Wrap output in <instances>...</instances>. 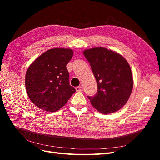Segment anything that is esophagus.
Instances as JSON below:
<instances>
[{
  "label": "esophagus",
  "instance_id": "1",
  "mask_svg": "<svg viewBox=\"0 0 160 160\" xmlns=\"http://www.w3.org/2000/svg\"><path fill=\"white\" fill-rule=\"evenodd\" d=\"M75 89H76V91H83V87H81V86H79V87H77V88H75Z\"/></svg>",
  "mask_w": 160,
  "mask_h": 160
}]
</instances>
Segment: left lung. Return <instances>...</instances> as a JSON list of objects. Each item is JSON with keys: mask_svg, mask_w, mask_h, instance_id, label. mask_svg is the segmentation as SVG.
Wrapping results in <instances>:
<instances>
[{"mask_svg": "<svg viewBox=\"0 0 160 160\" xmlns=\"http://www.w3.org/2000/svg\"><path fill=\"white\" fill-rule=\"evenodd\" d=\"M83 54L98 83L97 93L88 96L91 105L103 114L114 113L123 108L133 85L128 61L119 53L103 47L85 50Z\"/></svg>", "mask_w": 160, "mask_h": 160, "instance_id": "obj_1", "label": "left lung"}]
</instances>
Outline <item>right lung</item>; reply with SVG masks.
I'll use <instances>...</instances> for the list:
<instances>
[{
  "label": "right lung",
  "instance_id": "add662e5",
  "mask_svg": "<svg viewBox=\"0 0 160 160\" xmlns=\"http://www.w3.org/2000/svg\"><path fill=\"white\" fill-rule=\"evenodd\" d=\"M72 54L73 51L69 49H51L42 53L28 68L27 93L38 108L56 111L76 91L69 84V73L66 67Z\"/></svg>",
  "mask_w": 160,
  "mask_h": 160
}]
</instances>
